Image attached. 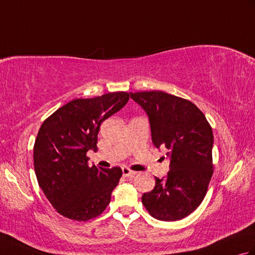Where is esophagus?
<instances>
[{"instance_id": "1", "label": "esophagus", "mask_w": 255, "mask_h": 255, "mask_svg": "<svg viewBox=\"0 0 255 255\" xmlns=\"http://www.w3.org/2000/svg\"><path fill=\"white\" fill-rule=\"evenodd\" d=\"M136 174V172L131 171L130 169H128V167H123V176L125 177H132Z\"/></svg>"}]
</instances>
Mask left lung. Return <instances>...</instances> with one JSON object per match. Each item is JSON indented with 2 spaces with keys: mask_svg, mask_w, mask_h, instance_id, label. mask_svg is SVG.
Instances as JSON below:
<instances>
[{
  "mask_svg": "<svg viewBox=\"0 0 255 255\" xmlns=\"http://www.w3.org/2000/svg\"><path fill=\"white\" fill-rule=\"evenodd\" d=\"M130 97L148 115L154 147L167 149L170 160V171L155 177L142 204L155 219L185 218L203 202L214 172L210 125L192 102L165 92H137Z\"/></svg>",
  "mask_w": 255,
  "mask_h": 255,
  "instance_id": "1",
  "label": "left lung"
}]
</instances>
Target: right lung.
Segmentation results:
<instances>
[{"instance_id": "1", "label": "right lung", "mask_w": 255, "mask_h": 255, "mask_svg": "<svg viewBox=\"0 0 255 255\" xmlns=\"http://www.w3.org/2000/svg\"><path fill=\"white\" fill-rule=\"evenodd\" d=\"M128 100L126 92L77 99L42 123L34 145L35 172L47 199L63 217L89 220L110 204L122 169L90 167L86 152L96 150L101 124Z\"/></svg>"}]
</instances>
